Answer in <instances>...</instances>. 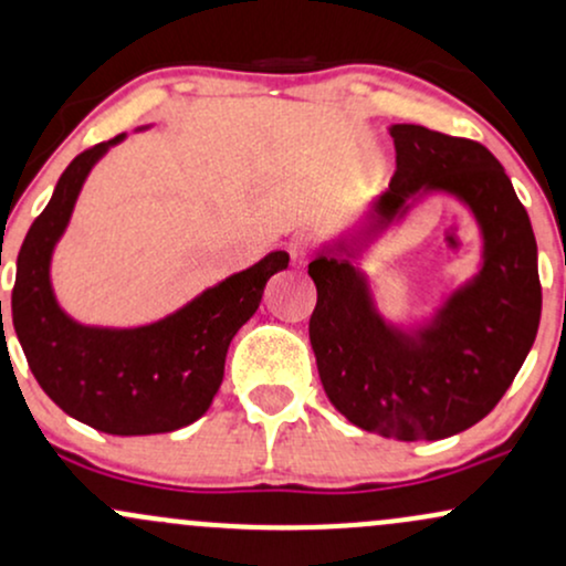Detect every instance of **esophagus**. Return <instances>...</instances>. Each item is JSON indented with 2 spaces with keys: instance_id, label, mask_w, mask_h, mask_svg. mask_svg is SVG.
I'll return each instance as SVG.
<instances>
[{
  "instance_id": "obj_1",
  "label": "esophagus",
  "mask_w": 566,
  "mask_h": 566,
  "mask_svg": "<svg viewBox=\"0 0 566 566\" xmlns=\"http://www.w3.org/2000/svg\"><path fill=\"white\" fill-rule=\"evenodd\" d=\"M290 258L295 265H305V261H308V247H305V242L295 239V242L290 244Z\"/></svg>"
}]
</instances>
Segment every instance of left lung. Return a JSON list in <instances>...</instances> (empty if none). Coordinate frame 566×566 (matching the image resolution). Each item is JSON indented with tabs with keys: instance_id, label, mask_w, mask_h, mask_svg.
I'll use <instances>...</instances> for the list:
<instances>
[{
	"instance_id": "obj_1",
	"label": "left lung",
	"mask_w": 566,
	"mask_h": 566,
	"mask_svg": "<svg viewBox=\"0 0 566 566\" xmlns=\"http://www.w3.org/2000/svg\"><path fill=\"white\" fill-rule=\"evenodd\" d=\"M396 172L359 237L308 263L316 308L308 335L324 394L369 433L437 441L492 412L527 359L541 324L537 244L503 165L482 143L394 125ZM450 192L483 231V265L431 323L401 331L381 319L353 263L361 243L426 192Z\"/></svg>"
}]
</instances>
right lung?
<instances>
[{
	"mask_svg": "<svg viewBox=\"0 0 566 566\" xmlns=\"http://www.w3.org/2000/svg\"><path fill=\"white\" fill-rule=\"evenodd\" d=\"M125 135L97 143L66 167L18 252L12 327L42 391L63 412L114 437L167 433L199 420L223 382L233 335L261 305L265 282L290 255L269 252L154 324L87 327L55 301L50 261L95 161Z\"/></svg>",
	"mask_w": 566,
	"mask_h": 566,
	"instance_id": "add662e5",
	"label": "right lung"
}]
</instances>
